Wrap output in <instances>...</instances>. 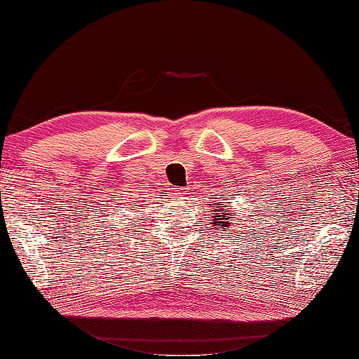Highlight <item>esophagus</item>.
Wrapping results in <instances>:
<instances>
[{
    "label": "esophagus",
    "instance_id": "34e87169",
    "mask_svg": "<svg viewBox=\"0 0 359 359\" xmlns=\"http://www.w3.org/2000/svg\"><path fill=\"white\" fill-rule=\"evenodd\" d=\"M170 195H172V198H175L177 201H182L187 198V191H185V189H172Z\"/></svg>",
    "mask_w": 359,
    "mask_h": 359
}]
</instances>
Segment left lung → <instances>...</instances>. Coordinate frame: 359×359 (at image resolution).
<instances>
[{
    "label": "left lung",
    "instance_id": "1",
    "mask_svg": "<svg viewBox=\"0 0 359 359\" xmlns=\"http://www.w3.org/2000/svg\"><path fill=\"white\" fill-rule=\"evenodd\" d=\"M225 207L230 208L231 210L224 211L223 209ZM210 212H212V222H210V224H214V226L219 225V229L222 231L225 230V226H230L231 225V217H230V215L233 214V208L231 206H225V204L215 203Z\"/></svg>",
    "mask_w": 359,
    "mask_h": 359
}]
</instances>
